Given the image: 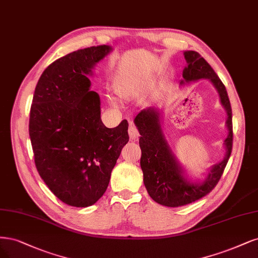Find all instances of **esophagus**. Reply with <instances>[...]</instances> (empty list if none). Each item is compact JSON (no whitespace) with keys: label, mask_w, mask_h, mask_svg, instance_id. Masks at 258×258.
Listing matches in <instances>:
<instances>
[{"label":"esophagus","mask_w":258,"mask_h":258,"mask_svg":"<svg viewBox=\"0 0 258 258\" xmlns=\"http://www.w3.org/2000/svg\"><path fill=\"white\" fill-rule=\"evenodd\" d=\"M128 133H129V138L131 141H137L139 139V131L138 129L135 127L132 122H130L129 125V129H128Z\"/></svg>","instance_id":"esophagus-1"}]
</instances>
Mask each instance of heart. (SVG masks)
<instances>
[{"mask_svg": "<svg viewBox=\"0 0 258 258\" xmlns=\"http://www.w3.org/2000/svg\"><path fill=\"white\" fill-rule=\"evenodd\" d=\"M117 93L120 97H122V98L127 99V98H130V97L133 95V88H131L126 84H121L117 87ZM110 101L113 105H116V102H115L114 99H111Z\"/></svg>", "mask_w": 258, "mask_h": 258, "instance_id": "heart-1", "label": "heart"}]
</instances>
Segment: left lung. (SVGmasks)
Returning <instances> with one entry per match:
<instances>
[{
  "instance_id": "1",
  "label": "left lung",
  "mask_w": 258,
  "mask_h": 258,
  "mask_svg": "<svg viewBox=\"0 0 258 258\" xmlns=\"http://www.w3.org/2000/svg\"><path fill=\"white\" fill-rule=\"evenodd\" d=\"M183 55L186 66L182 70L183 79L179 84L183 85L202 79L208 80L217 90L220 103L226 112L225 126L228 132L223 142L224 158L211 165L203 179L193 180L165 139L162 127L163 109L150 106L137 115L133 121L141 135L140 163L145 188L156 203L167 207L183 206L207 195L221 178L233 147L232 108L224 84L200 53L188 50L183 52Z\"/></svg>"
}]
</instances>
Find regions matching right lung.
I'll return each mask as SVG.
<instances>
[{"label": "right lung", "instance_id": "1", "mask_svg": "<svg viewBox=\"0 0 258 258\" xmlns=\"http://www.w3.org/2000/svg\"><path fill=\"white\" fill-rule=\"evenodd\" d=\"M112 51L101 44L56 59L34 92L29 132L35 164L51 192L69 206H92L102 197L129 141L126 119L115 128L103 125L100 97L88 78Z\"/></svg>", "mask_w": 258, "mask_h": 258}]
</instances>
